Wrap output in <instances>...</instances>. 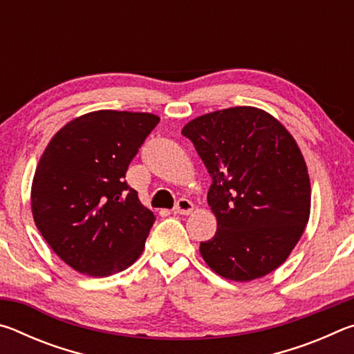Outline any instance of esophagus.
<instances>
[{
    "label": "esophagus",
    "instance_id": "34e87169",
    "mask_svg": "<svg viewBox=\"0 0 354 354\" xmlns=\"http://www.w3.org/2000/svg\"><path fill=\"white\" fill-rule=\"evenodd\" d=\"M192 211H194V205H192V201L187 198H179L175 207H173V212L181 214V215H187Z\"/></svg>",
    "mask_w": 354,
    "mask_h": 354
}]
</instances>
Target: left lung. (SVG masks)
Returning a JSON list of instances; mask_svg holds the SVG:
<instances>
[{
  "label": "left lung",
  "mask_w": 354,
  "mask_h": 354,
  "mask_svg": "<svg viewBox=\"0 0 354 354\" xmlns=\"http://www.w3.org/2000/svg\"><path fill=\"white\" fill-rule=\"evenodd\" d=\"M212 184L217 232L200 243L209 267L231 281L266 277L283 263L309 220L310 183L297 142L270 113L241 106L183 128Z\"/></svg>",
  "instance_id": "obj_1"
}]
</instances>
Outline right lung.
Returning a JSON list of instances; mask_svg holds the SVG:
<instances>
[{
  "instance_id": "obj_1",
  "label": "right lung",
  "mask_w": 354,
  "mask_h": 354,
  "mask_svg": "<svg viewBox=\"0 0 354 354\" xmlns=\"http://www.w3.org/2000/svg\"><path fill=\"white\" fill-rule=\"evenodd\" d=\"M158 123L147 112H91L65 124L41 154L31 190L35 226L76 272L109 277L145 248L154 215L124 176Z\"/></svg>"
}]
</instances>
